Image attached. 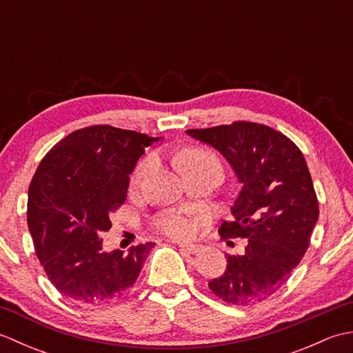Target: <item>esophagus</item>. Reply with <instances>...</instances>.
<instances>
[{"label":"esophagus","mask_w":353,"mask_h":353,"mask_svg":"<svg viewBox=\"0 0 353 353\" xmlns=\"http://www.w3.org/2000/svg\"><path fill=\"white\" fill-rule=\"evenodd\" d=\"M179 247H181V249H182L183 252L191 253V254L197 253V252L200 250V245L192 244V243H179Z\"/></svg>","instance_id":"34e87169"}]
</instances>
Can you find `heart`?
<instances>
[{
  "mask_svg": "<svg viewBox=\"0 0 353 353\" xmlns=\"http://www.w3.org/2000/svg\"><path fill=\"white\" fill-rule=\"evenodd\" d=\"M177 163L182 171L203 167V165H215V167L220 168L219 157H216L212 152H209V150L200 148V147H188L182 150L177 156ZM152 165H153V157H147V159L141 161L138 163V167L133 171L132 182L133 183L139 182L141 179L147 174V171L152 168ZM156 228L167 236L177 238V239L191 236L194 234V229H196L190 216H186L183 214H170L167 216H163V219H161L156 223Z\"/></svg>",
  "mask_w": 353,
  "mask_h": 353,
  "instance_id": "1",
  "label": "heart"
}]
</instances>
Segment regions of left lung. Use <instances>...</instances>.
I'll return each mask as SVG.
<instances>
[{
  "label": "left lung",
  "instance_id": "1",
  "mask_svg": "<svg viewBox=\"0 0 353 353\" xmlns=\"http://www.w3.org/2000/svg\"><path fill=\"white\" fill-rule=\"evenodd\" d=\"M232 165L243 190L223 221L221 238H247L245 253L228 254V267L209 288L230 305L265 301L288 281L310 247L319 201L299 147L272 127L235 121L190 129Z\"/></svg>",
  "mask_w": 353,
  "mask_h": 353
}]
</instances>
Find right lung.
I'll use <instances>...</instances> for the list:
<instances>
[{"label":"right lung","instance_id":"1","mask_svg":"<svg viewBox=\"0 0 353 353\" xmlns=\"http://www.w3.org/2000/svg\"><path fill=\"white\" fill-rule=\"evenodd\" d=\"M159 141L112 125L70 133L43 156L28 186L27 224L50 282L83 306L117 301L137 282L154 243L103 250L109 215L125 201L129 174Z\"/></svg>","mask_w":353,"mask_h":353}]
</instances>
